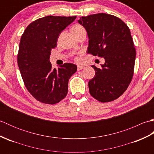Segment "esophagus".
Returning <instances> with one entry per match:
<instances>
[{"label": "esophagus", "instance_id": "esophagus-1", "mask_svg": "<svg viewBox=\"0 0 154 154\" xmlns=\"http://www.w3.org/2000/svg\"><path fill=\"white\" fill-rule=\"evenodd\" d=\"M85 67L84 66H82V65H78L77 66V70L78 71H80L81 69H83Z\"/></svg>", "mask_w": 154, "mask_h": 154}]
</instances>
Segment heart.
I'll use <instances>...</instances> for the list:
<instances>
[{"instance_id": "1", "label": "heart", "mask_w": 154, "mask_h": 154, "mask_svg": "<svg viewBox=\"0 0 154 154\" xmlns=\"http://www.w3.org/2000/svg\"><path fill=\"white\" fill-rule=\"evenodd\" d=\"M83 30H85V28H83V26H82L79 25V24L74 25L71 28V32L73 34L78 33V32H79L83 31Z\"/></svg>"}]
</instances>
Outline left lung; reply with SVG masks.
I'll list each match as a JSON object with an SVG mask.
<instances>
[{
    "mask_svg": "<svg viewBox=\"0 0 154 154\" xmlns=\"http://www.w3.org/2000/svg\"><path fill=\"white\" fill-rule=\"evenodd\" d=\"M78 22L89 38L87 53L105 60L101 69L91 66L95 76L89 81V93L102 103L115 100L127 89L134 74L136 50L130 29L119 18L105 13L82 16Z\"/></svg>",
    "mask_w": 154,
    "mask_h": 154,
    "instance_id": "obj_1",
    "label": "left lung"
}]
</instances>
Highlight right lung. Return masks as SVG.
Instances as JSON below:
<instances>
[{
    "mask_svg": "<svg viewBox=\"0 0 154 154\" xmlns=\"http://www.w3.org/2000/svg\"><path fill=\"white\" fill-rule=\"evenodd\" d=\"M76 16H48L32 22L20 42L18 65L27 90L41 103L54 104L66 97L68 81L77 65L65 63L53 69L50 61L51 49L57 38Z\"/></svg>",
    "mask_w": 154,
    "mask_h": 154,
    "instance_id": "right-lung-1",
    "label": "right lung"
}]
</instances>
